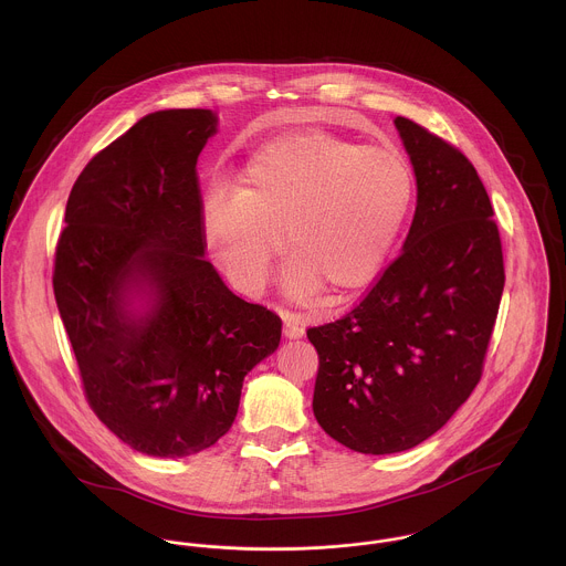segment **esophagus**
<instances>
[{
    "label": "esophagus",
    "instance_id": "34e87169",
    "mask_svg": "<svg viewBox=\"0 0 566 566\" xmlns=\"http://www.w3.org/2000/svg\"><path fill=\"white\" fill-rule=\"evenodd\" d=\"M283 333H285V337H290V339L303 337V333H305V321H303L298 314H294V312H285V314H283Z\"/></svg>",
    "mask_w": 566,
    "mask_h": 566
}]
</instances>
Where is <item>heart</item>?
Listing matches in <instances>:
<instances>
[{"instance_id":"1","label":"heart","mask_w":566,"mask_h":566,"mask_svg":"<svg viewBox=\"0 0 566 566\" xmlns=\"http://www.w3.org/2000/svg\"><path fill=\"white\" fill-rule=\"evenodd\" d=\"M416 193L413 167L392 144L366 146L328 133L270 142L235 191L205 202L211 252L242 290H259L274 256H294L283 287L294 298L366 287L384 268Z\"/></svg>"}]
</instances>
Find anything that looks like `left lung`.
<instances>
[{"mask_svg":"<svg viewBox=\"0 0 566 566\" xmlns=\"http://www.w3.org/2000/svg\"><path fill=\"white\" fill-rule=\"evenodd\" d=\"M395 124L418 185L403 252L342 318L307 328L318 350L314 416L368 455L420 444L471 397L505 283L473 163L407 117Z\"/></svg>","mask_w":566,"mask_h":566,"instance_id":"left-lung-1","label":"left lung"}]
</instances>
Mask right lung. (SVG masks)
I'll return each instance as SVG.
<instances>
[{
	"mask_svg": "<svg viewBox=\"0 0 566 566\" xmlns=\"http://www.w3.org/2000/svg\"><path fill=\"white\" fill-rule=\"evenodd\" d=\"M213 133L205 108L139 119L82 169L54 254L86 403L155 458L213 447L238 416L243 377L281 342V318L235 296L202 256L196 163ZM139 282L158 303L135 319L123 296Z\"/></svg>",
	"mask_w": 566,
	"mask_h": 566,
	"instance_id": "obj_1",
	"label": "right lung"
}]
</instances>
